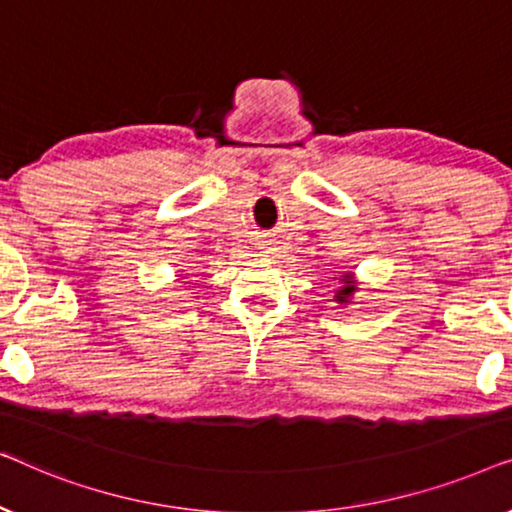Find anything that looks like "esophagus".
Segmentation results:
<instances>
[{"mask_svg": "<svg viewBox=\"0 0 512 512\" xmlns=\"http://www.w3.org/2000/svg\"><path fill=\"white\" fill-rule=\"evenodd\" d=\"M272 251H275V247H272V242H263V244H261V254H263V256H270Z\"/></svg>", "mask_w": 512, "mask_h": 512, "instance_id": "34e87169", "label": "esophagus"}]
</instances>
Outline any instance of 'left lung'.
<instances>
[{
  "label": "left lung",
  "instance_id": "1",
  "mask_svg": "<svg viewBox=\"0 0 512 512\" xmlns=\"http://www.w3.org/2000/svg\"><path fill=\"white\" fill-rule=\"evenodd\" d=\"M333 279H338V282H340L338 291H335V296H333L335 303H338V305H349V303H352V298L356 296V291H359V282H356L354 272H342V275L333 277Z\"/></svg>",
  "mask_w": 512,
  "mask_h": 512
}]
</instances>
